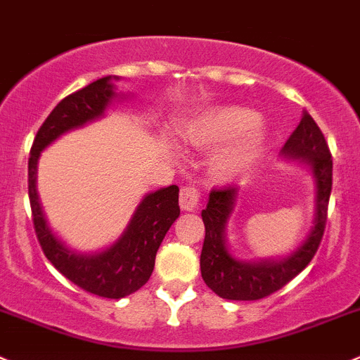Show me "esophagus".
I'll return each instance as SVG.
<instances>
[{
    "instance_id": "1",
    "label": "esophagus",
    "mask_w": 360,
    "mask_h": 360,
    "mask_svg": "<svg viewBox=\"0 0 360 360\" xmlns=\"http://www.w3.org/2000/svg\"><path fill=\"white\" fill-rule=\"evenodd\" d=\"M201 192L195 185H185L180 191V207L181 210L192 211L201 206Z\"/></svg>"
}]
</instances>
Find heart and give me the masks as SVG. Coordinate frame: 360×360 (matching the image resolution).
Returning <instances> with one entry per match:
<instances>
[{"mask_svg":"<svg viewBox=\"0 0 360 360\" xmlns=\"http://www.w3.org/2000/svg\"><path fill=\"white\" fill-rule=\"evenodd\" d=\"M257 112L244 107H217L199 114L185 128V140L195 147H213L234 140L217 158V172L231 176L253 165L265 146V133Z\"/></svg>","mask_w":360,"mask_h":360,"instance_id":"b5f03b06","label":"heart"}]
</instances>
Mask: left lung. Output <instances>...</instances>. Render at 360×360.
Returning a JSON list of instances; mask_svg holds the SVG:
<instances>
[{"label":"left lung","mask_w":360,"mask_h":360,"mask_svg":"<svg viewBox=\"0 0 360 360\" xmlns=\"http://www.w3.org/2000/svg\"><path fill=\"white\" fill-rule=\"evenodd\" d=\"M283 153L310 162L317 184L316 221L305 243L281 262L243 263L231 257L225 246V224L234 207L236 188L213 187L201 217L206 236L201 251V276L206 286L227 300L253 302L270 296L295 279L317 253L328 220V205L333 187V159L328 142L316 121L303 110L302 121L284 143Z\"/></svg>","instance_id":"left-lung-1"}]
</instances>
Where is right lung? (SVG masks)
I'll return each mask as SVG.
<instances>
[{
	"mask_svg": "<svg viewBox=\"0 0 360 360\" xmlns=\"http://www.w3.org/2000/svg\"><path fill=\"white\" fill-rule=\"evenodd\" d=\"M110 76L94 81L55 105L34 136L29 155V202L32 224L44 257L70 283L102 298H123L139 291L154 270L155 253L166 232L179 218V187L147 194L136 207L123 236L102 253L79 255L53 236L43 217L36 192V165L41 150L62 133L102 116L114 97Z\"/></svg>",
	"mask_w": 360,
	"mask_h": 360,
	"instance_id": "obj_1",
	"label": "right lung"
}]
</instances>
